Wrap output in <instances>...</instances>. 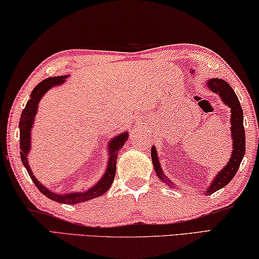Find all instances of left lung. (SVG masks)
Instances as JSON below:
<instances>
[{
  "mask_svg": "<svg viewBox=\"0 0 259 259\" xmlns=\"http://www.w3.org/2000/svg\"><path fill=\"white\" fill-rule=\"evenodd\" d=\"M207 86L212 92L218 93L222 97V100L231 108V124H232V138H233V154L230 158V162L218 173V176L214 178L212 185L207 188L205 192L207 195L217 192L218 189L225 187L230 182L233 177L236 175L237 169L240 167V164L242 162V158L245 152V132L243 126V111L241 108V104L237 99L236 94L233 91V88L226 81L222 79H210L207 81ZM151 159L154 163V167L156 169L159 179L166 180V177H164L162 168L158 162L156 149L152 147L151 149ZM168 186L172 182H167Z\"/></svg>",
  "mask_w": 259,
  "mask_h": 259,
  "instance_id": "1",
  "label": "left lung"
}]
</instances>
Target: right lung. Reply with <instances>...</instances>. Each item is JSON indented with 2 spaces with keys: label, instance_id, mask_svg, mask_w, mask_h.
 <instances>
[{
  "label": "right lung",
  "instance_id": "1",
  "mask_svg": "<svg viewBox=\"0 0 259 259\" xmlns=\"http://www.w3.org/2000/svg\"><path fill=\"white\" fill-rule=\"evenodd\" d=\"M67 75H61V77H54L48 78L41 81L37 86L34 88L31 95V99L27 102L26 107L24 108L22 116H20L19 121V128H20V158L24 166L26 167L29 177H31L34 185L36 186L37 189L47 196L50 200L56 201L59 203H65V204H78V203L90 201L92 198L99 197L101 195H103L107 190L110 188V186L112 185L114 176H116V163H117V156L118 151L121 149V147L124 146L125 141L127 140V134H120L118 137L111 140L109 145V152H110V158L108 163L107 172L104 173V176L99 181V184H96L94 187L88 189L87 192H78V193H71V194H64L59 195L56 193L50 192L49 189H47L45 186H42L39 181L35 179V177L33 176V173L29 168V165L27 162V154L29 148H31V130L33 126L34 117H35L37 104L41 100V97L46 94L47 91H49L50 88L56 86V84H61L65 81V78Z\"/></svg>",
  "mask_w": 259,
  "mask_h": 259
}]
</instances>
